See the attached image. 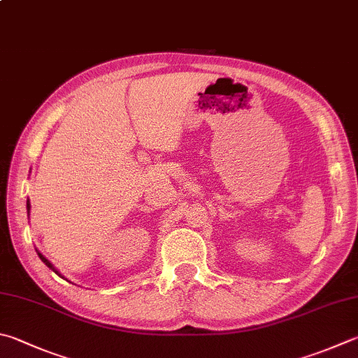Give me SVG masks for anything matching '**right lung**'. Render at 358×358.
<instances>
[{"instance_id": "obj_1", "label": "right lung", "mask_w": 358, "mask_h": 358, "mask_svg": "<svg viewBox=\"0 0 358 358\" xmlns=\"http://www.w3.org/2000/svg\"><path fill=\"white\" fill-rule=\"evenodd\" d=\"M28 210H29V201H28ZM37 254H38V257H40V260H42V262L45 263V265H46V266H48L50 269H52V271H54V273H56V274H59V271H57V269H56V268H54V266L51 265V263H50V260H46V259L43 257V255H42V254H40V252H37Z\"/></svg>"}]
</instances>
